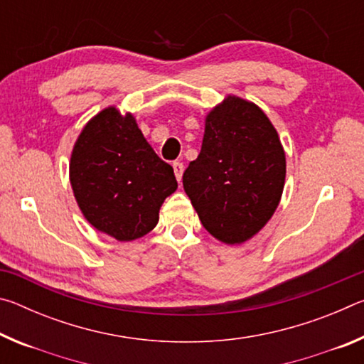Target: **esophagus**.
<instances>
[{"instance_id": "1", "label": "esophagus", "mask_w": 364, "mask_h": 364, "mask_svg": "<svg viewBox=\"0 0 364 364\" xmlns=\"http://www.w3.org/2000/svg\"><path fill=\"white\" fill-rule=\"evenodd\" d=\"M173 171H175L176 180H178V181H181V178H183V171H184L183 164H181V162H173Z\"/></svg>"}]
</instances>
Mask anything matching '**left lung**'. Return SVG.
<instances>
[{
	"label": "left lung",
	"instance_id": "left-lung-1",
	"mask_svg": "<svg viewBox=\"0 0 364 364\" xmlns=\"http://www.w3.org/2000/svg\"><path fill=\"white\" fill-rule=\"evenodd\" d=\"M286 181V152L257 104L226 96L205 117L200 154L183 188L200 223L218 241H249L273 217Z\"/></svg>",
	"mask_w": 364,
	"mask_h": 364
}]
</instances>
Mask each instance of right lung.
<instances>
[{
	"instance_id": "obj_1",
	"label": "right lung",
	"mask_w": 364,
	"mask_h": 364,
	"mask_svg": "<svg viewBox=\"0 0 364 364\" xmlns=\"http://www.w3.org/2000/svg\"><path fill=\"white\" fill-rule=\"evenodd\" d=\"M69 176L83 217L120 242L152 231L164 200L178 188L173 168L154 152L136 119L115 106L83 127Z\"/></svg>"
}]
</instances>
